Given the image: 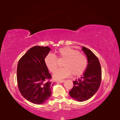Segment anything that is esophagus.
I'll return each mask as SVG.
<instances>
[{
  "label": "esophagus",
  "mask_w": 120,
  "mask_h": 120,
  "mask_svg": "<svg viewBox=\"0 0 120 120\" xmlns=\"http://www.w3.org/2000/svg\"><path fill=\"white\" fill-rule=\"evenodd\" d=\"M65 81V80H60V81H57V82H59L60 83H63Z\"/></svg>",
  "instance_id": "esophagus-1"
}]
</instances>
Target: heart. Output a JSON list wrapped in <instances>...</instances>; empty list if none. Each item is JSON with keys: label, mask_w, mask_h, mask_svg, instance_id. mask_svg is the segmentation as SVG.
Listing matches in <instances>:
<instances>
[{"label": "heart", "mask_w": 120, "mask_h": 120, "mask_svg": "<svg viewBox=\"0 0 120 120\" xmlns=\"http://www.w3.org/2000/svg\"><path fill=\"white\" fill-rule=\"evenodd\" d=\"M57 58L64 60L63 63L64 67L58 69L53 75V78L57 80L67 78L71 74L74 76L82 75L88 64V60L84 54L70 47H64L58 50L57 56L49 54L45 57V65L52 73L55 72L58 67Z\"/></svg>", "instance_id": "b5f03b06"}]
</instances>
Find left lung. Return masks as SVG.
Instances as JSON below:
<instances>
[{
  "instance_id": "1",
  "label": "left lung",
  "mask_w": 120,
  "mask_h": 120,
  "mask_svg": "<svg viewBox=\"0 0 120 120\" xmlns=\"http://www.w3.org/2000/svg\"><path fill=\"white\" fill-rule=\"evenodd\" d=\"M82 51L88 59V66L83 75L74 81L69 94L76 101H83L90 99L99 89L101 79V69L98 58L91 50L83 46Z\"/></svg>"
}]
</instances>
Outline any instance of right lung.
<instances>
[{"instance_id": "obj_1", "label": "right lung", "mask_w": 120, "mask_h": 120, "mask_svg": "<svg viewBox=\"0 0 120 120\" xmlns=\"http://www.w3.org/2000/svg\"><path fill=\"white\" fill-rule=\"evenodd\" d=\"M50 50L48 46H34L18 63V88L22 96L32 103L43 104L51 96L54 83L50 81L52 75L44 61Z\"/></svg>"}]
</instances>
